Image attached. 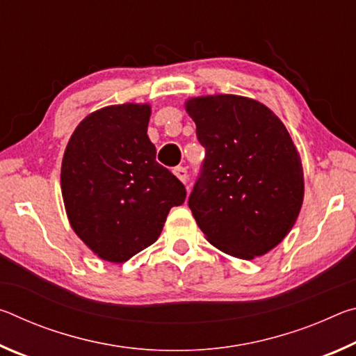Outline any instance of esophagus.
I'll return each instance as SVG.
<instances>
[{
	"mask_svg": "<svg viewBox=\"0 0 356 356\" xmlns=\"http://www.w3.org/2000/svg\"><path fill=\"white\" fill-rule=\"evenodd\" d=\"M174 174H176V177L184 184L186 182V179H188V171H186V168H184V166L174 168Z\"/></svg>",
	"mask_w": 356,
	"mask_h": 356,
	"instance_id": "34e87169",
	"label": "esophagus"
}]
</instances>
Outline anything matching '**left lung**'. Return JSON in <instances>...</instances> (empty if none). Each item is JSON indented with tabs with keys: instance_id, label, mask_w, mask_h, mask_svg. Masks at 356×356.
Returning <instances> with one entry per match:
<instances>
[{
	"instance_id": "obj_1",
	"label": "left lung",
	"mask_w": 356,
	"mask_h": 356,
	"mask_svg": "<svg viewBox=\"0 0 356 356\" xmlns=\"http://www.w3.org/2000/svg\"><path fill=\"white\" fill-rule=\"evenodd\" d=\"M206 159L188 200L215 248L251 261L282 242L305 196L300 155L284 124L261 102L242 95L193 97Z\"/></svg>"
}]
</instances>
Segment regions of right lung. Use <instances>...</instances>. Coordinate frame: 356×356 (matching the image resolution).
I'll return each mask as SVG.
<instances>
[{
    "instance_id": "right-lung-1",
    "label": "right lung",
    "mask_w": 356,
    "mask_h": 356,
    "mask_svg": "<svg viewBox=\"0 0 356 356\" xmlns=\"http://www.w3.org/2000/svg\"><path fill=\"white\" fill-rule=\"evenodd\" d=\"M150 105L97 110L72 134L61 190L75 234L100 259L122 264L160 237L171 207L184 204V184L156 163L147 136Z\"/></svg>"
}]
</instances>
